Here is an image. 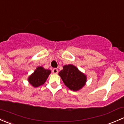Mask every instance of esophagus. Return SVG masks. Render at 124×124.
I'll return each instance as SVG.
<instances>
[{"label": "esophagus", "instance_id": "1", "mask_svg": "<svg viewBox=\"0 0 124 124\" xmlns=\"http://www.w3.org/2000/svg\"><path fill=\"white\" fill-rule=\"evenodd\" d=\"M52 73L53 74H57L58 73V69L56 68H54L53 70H52Z\"/></svg>", "mask_w": 124, "mask_h": 124}]
</instances>
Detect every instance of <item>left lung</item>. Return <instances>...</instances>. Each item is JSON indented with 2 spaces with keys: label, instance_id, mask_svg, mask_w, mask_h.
Returning <instances> with one entry per match:
<instances>
[{
  "label": "left lung",
  "instance_id": "obj_1",
  "mask_svg": "<svg viewBox=\"0 0 124 124\" xmlns=\"http://www.w3.org/2000/svg\"><path fill=\"white\" fill-rule=\"evenodd\" d=\"M65 85L72 91H78L85 85L87 77L79 71L73 65L70 64L63 66V70L59 72Z\"/></svg>",
  "mask_w": 124,
  "mask_h": 124
}]
</instances>
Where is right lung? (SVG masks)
Returning a JSON list of instances; mask_svg holds the SVG:
<instances>
[{
    "label": "right lung",
    "instance_id": "1",
    "mask_svg": "<svg viewBox=\"0 0 124 124\" xmlns=\"http://www.w3.org/2000/svg\"><path fill=\"white\" fill-rule=\"evenodd\" d=\"M50 73V70H46L42 66H39L28 77V81L34 87H39L45 83Z\"/></svg>",
    "mask_w": 124,
    "mask_h": 124
}]
</instances>
